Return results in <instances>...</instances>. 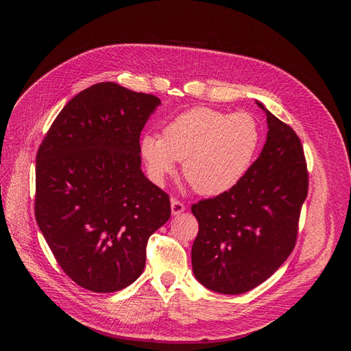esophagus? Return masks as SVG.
Instances as JSON below:
<instances>
[{"label": "esophagus", "instance_id": "34e87169", "mask_svg": "<svg viewBox=\"0 0 351 351\" xmlns=\"http://www.w3.org/2000/svg\"><path fill=\"white\" fill-rule=\"evenodd\" d=\"M184 205L182 204V202H178L177 199H171V214L174 215V217H177V215H180V214H183L184 212Z\"/></svg>", "mask_w": 351, "mask_h": 351}]
</instances>
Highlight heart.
Listing matches in <instances>:
<instances>
[{
    "label": "heart",
    "mask_w": 351,
    "mask_h": 351,
    "mask_svg": "<svg viewBox=\"0 0 351 351\" xmlns=\"http://www.w3.org/2000/svg\"><path fill=\"white\" fill-rule=\"evenodd\" d=\"M261 142V124L252 114L196 107L168 123L164 137L145 134L141 155L155 184H162L183 161L187 182L199 195L214 197L246 177Z\"/></svg>",
    "instance_id": "b5f03b06"
}]
</instances>
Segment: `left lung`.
Instances as JSON below:
<instances>
[{"instance_id":"obj_1","label":"left lung","mask_w":351,"mask_h":351,"mask_svg":"<svg viewBox=\"0 0 351 351\" xmlns=\"http://www.w3.org/2000/svg\"><path fill=\"white\" fill-rule=\"evenodd\" d=\"M249 173L228 192L192 206L199 222L192 246L195 278L208 290L241 294L268 280L294 249L307 169L299 136L272 112Z\"/></svg>"}]
</instances>
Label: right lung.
Listing matches in <instances>:
<instances>
[{
    "instance_id": "obj_1",
    "label": "right lung",
    "mask_w": 351,
    "mask_h": 351,
    "mask_svg": "<svg viewBox=\"0 0 351 351\" xmlns=\"http://www.w3.org/2000/svg\"><path fill=\"white\" fill-rule=\"evenodd\" d=\"M154 95L102 82L76 95L36 155L35 217L57 262L80 287L114 293L141 277L146 244L171 215L142 171L141 132Z\"/></svg>"
}]
</instances>
